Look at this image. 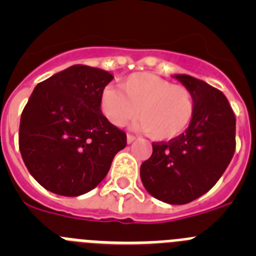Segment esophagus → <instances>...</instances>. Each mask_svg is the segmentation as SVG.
<instances>
[{
  "label": "esophagus",
  "instance_id": "obj_1",
  "mask_svg": "<svg viewBox=\"0 0 256 256\" xmlns=\"http://www.w3.org/2000/svg\"><path fill=\"white\" fill-rule=\"evenodd\" d=\"M134 140H136L134 136H132V134L126 136V144H132V142H134Z\"/></svg>",
  "mask_w": 256,
  "mask_h": 256
}]
</instances>
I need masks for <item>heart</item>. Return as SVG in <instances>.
<instances>
[{
  "label": "heart",
  "mask_w": 256,
  "mask_h": 256,
  "mask_svg": "<svg viewBox=\"0 0 256 256\" xmlns=\"http://www.w3.org/2000/svg\"><path fill=\"white\" fill-rule=\"evenodd\" d=\"M120 90L106 87L100 94L101 112L115 126H126L137 112L136 130L148 133L155 141H170L186 130L194 118L191 90L156 74H130L122 80Z\"/></svg>",
  "instance_id": "heart-1"
}]
</instances>
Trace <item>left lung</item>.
Here are the masks:
<instances>
[{"instance_id":"8db88e82","label":"left lung","mask_w":256,"mask_h":256,"mask_svg":"<svg viewBox=\"0 0 256 256\" xmlns=\"http://www.w3.org/2000/svg\"><path fill=\"white\" fill-rule=\"evenodd\" d=\"M174 78L194 94V118L180 137L154 142L140 174L151 196L182 205L206 194L227 169L236 148V118L219 90L186 74Z\"/></svg>"}]
</instances>
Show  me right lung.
<instances>
[{
  "mask_svg": "<svg viewBox=\"0 0 256 256\" xmlns=\"http://www.w3.org/2000/svg\"><path fill=\"white\" fill-rule=\"evenodd\" d=\"M114 76L73 65L36 86L22 110L19 148L40 186L61 196L87 194L106 177L126 134L100 108V94Z\"/></svg>",
  "mask_w": 256,
  "mask_h": 256,
  "instance_id": "add662e5",
  "label": "right lung"
}]
</instances>
